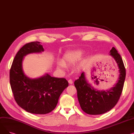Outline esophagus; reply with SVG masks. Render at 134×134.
Returning <instances> with one entry per match:
<instances>
[{
    "mask_svg": "<svg viewBox=\"0 0 134 134\" xmlns=\"http://www.w3.org/2000/svg\"><path fill=\"white\" fill-rule=\"evenodd\" d=\"M68 82L69 84H72L73 83V80L72 79H69L68 80Z\"/></svg>",
    "mask_w": 134,
    "mask_h": 134,
    "instance_id": "1",
    "label": "esophagus"
}]
</instances>
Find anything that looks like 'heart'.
<instances>
[{"instance_id":"obj_1","label":"heart","mask_w":134,"mask_h":134,"mask_svg":"<svg viewBox=\"0 0 134 134\" xmlns=\"http://www.w3.org/2000/svg\"><path fill=\"white\" fill-rule=\"evenodd\" d=\"M83 55V52L80 50H75L66 53L63 55V61L68 63H74L79 61ZM59 66L61 68H66L65 63L61 61L59 63Z\"/></svg>"}]
</instances>
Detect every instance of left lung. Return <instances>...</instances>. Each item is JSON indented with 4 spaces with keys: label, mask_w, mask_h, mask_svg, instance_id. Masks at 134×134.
I'll return each instance as SVG.
<instances>
[{
    "label": "left lung",
    "mask_w": 134,
    "mask_h": 134,
    "mask_svg": "<svg viewBox=\"0 0 134 134\" xmlns=\"http://www.w3.org/2000/svg\"><path fill=\"white\" fill-rule=\"evenodd\" d=\"M110 55L116 60L120 73L115 87L107 91L97 90L87 82L83 72L74 81L81 108L88 115H100L110 111L116 105L122 94L126 75L123 61L114 47L110 51Z\"/></svg>",
    "instance_id": "left-lung-1"
}]
</instances>
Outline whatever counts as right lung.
<instances>
[{"label":"right lung","mask_w":134,"mask_h":134,"mask_svg":"<svg viewBox=\"0 0 134 134\" xmlns=\"http://www.w3.org/2000/svg\"><path fill=\"white\" fill-rule=\"evenodd\" d=\"M39 42L26 43L17 52L10 70V83L14 98L20 107L34 114L43 115L52 111L60 94L68 86L65 78L52 77L47 74L38 79H31L22 69L23 56L43 52Z\"/></svg>","instance_id":"add662e5"}]
</instances>
